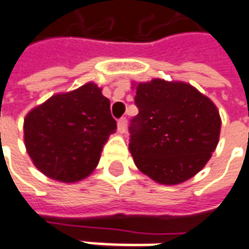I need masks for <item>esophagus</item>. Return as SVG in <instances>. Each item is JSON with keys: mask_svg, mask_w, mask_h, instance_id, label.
I'll use <instances>...</instances> for the list:
<instances>
[{"mask_svg": "<svg viewBox=\"0 0 249 249\" xmlns=\"http://www.w3.org/2000/svg\"><path fill=\"white\" fill-rule=\"evenodd\" d=\"M126 118H120L117 123V129L120 133H124L125 131H126Z\"/></svg>", "mask_w": 249, "mask_h": 249, "instance_id": "esophagus-1", "label": "esophagus"}]
</instances>
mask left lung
<instances>
[{
    "label": "left lung",
    "instance_id": "left-lung-1",
    "mask_svg": "<svg viewBox=\"0 0 249 249\" xmlns=\"http://www.w3.org/2000/svg\"><path fill=\"white\" fill-rule=\"evenodd\" d=\"M139 114L129 151L138 169L162 185L192 178L217 148L221 116L214 102L184 82L132 83Z\"/></svg>",
    "mask_w": 249,
    "mask_h": 249
}]
</instances>
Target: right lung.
Wrapping results in <instances>:
<instances>
[{
	"label": "right lung",
	"mask_w": 249,
	"mask_h": 249,
	"mask_svg": "<svg viewBox=\"0 0 249 249\" xmlns=\"http://www.w3.org/2000/svg\"><path fill=\"white\" fill-rule=\"evenodd\" d=\"M23 129L35 167L52 180L71 184L94 172L117 123L110 101L89 82L35 106L27 113Z\"/></svg>",
	"instance_id": "1"
}]
</instances>
